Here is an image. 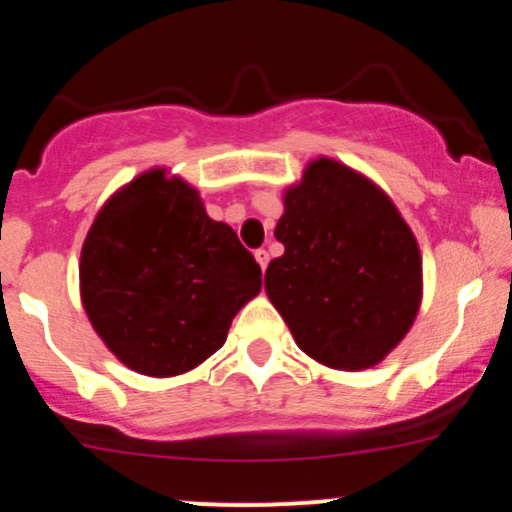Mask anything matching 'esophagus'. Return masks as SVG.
Returning a JSON list of instances; mask_svg holds the SVG:
<instances>
[{
  "label": "esophagus",
  "mask_w": 512,
  "mask_h": 512,
  "mask_svg": "<svg viewBox=\"0 0 512 512\" xmlns=\"http://www.w3.org/2000/svg\"><path fill=\"white\" fill-rule=\"evenodd\" d=\"M255 260H257V264H260V269L264 272V269H267V264H269V252L264 250V248L255 250Z\"/></svg>",
  "instance_id": "obj_1"
}]
</instances>
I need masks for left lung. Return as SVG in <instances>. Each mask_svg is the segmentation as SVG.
Masks as SVG:
<instances>
[{
  "label": "left lung",
  "instance_id": "left-lung-1",
  "mask_svg": "<svg viewBox=\"0 0 512 512\" xmlns=\"http://www.w3.org/2000/svg\"><path fill=\"white\" fill-rule=\"evenodd\" d=\"M264 289L296 344L339 370L380 363L409 332L421 303L414 233L380 187L317 158L286 190Z\"/></svg>",
  "mask_w": 512,
  "mask_h": 512
}]
</instances>
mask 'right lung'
Here are the masks:
<instances>
[{
    "label": "right lung",
    "mask_w": 512,
    "mask_h": 512,
    "mask_svg": "<svg viewBox=\"0 0 512 512\" xmlns=\"http://www.w3.org/2000/svg\"><path fill=\"white\" fill-rule=\"evenodd\" d=\"M79 279L98 337L154 378L207 361L262 289L260 264L236 231L209 219L195 187L166 170L110 197L86 236Z\"/></svg>",
    "instance_id": "1"
}]
</instances>
